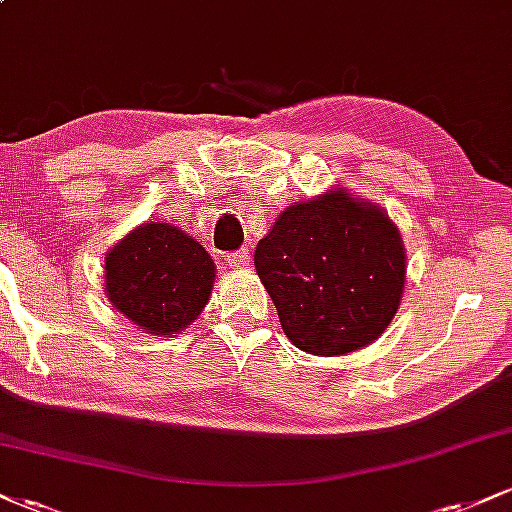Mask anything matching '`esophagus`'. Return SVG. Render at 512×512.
<instances>
[{
    "label": "esophagus",
    "mask_w": 512,
    "mask_h": 512,
    "mask_svg": "<svg viewBox=\"0 0 512 512\" xmlns=\"http://www.w3.org/2000/svg\"><path fill=\"white\" fill-rule=\"evenodd\" d=\"M226 262H228V267H236V269L245 267V264L250 262V250L248 248H240L236 252H228Z\"/></svg>",
    "instance_id": "obj_1"
}]
</instances>
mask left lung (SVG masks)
I'll return each instance as SVG.
<instances>
[{"label": "left lung", "mask_w": 512, "mask_h": 512, "mask_svg": "<svg viewBox=\"0 0 512 512\" xmlns=\"http://www.w3.org/2000/svg\"><path fill=\"white\" fill-rule=\"evenodd\" d=\"M255 267L286 337L308 354L339 356L390 325L407 257L383 209L332 190L286 209L257 243Z\"/></svg>", "instance_id": "1"}]
</instances>
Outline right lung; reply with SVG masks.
<instances>
[{
	"mask_svg": "<svg viewBox=\"0 0 512 512\" xmlns=\"http://www.w3.org/2000/svg\"><path fill=\"white\" fill-rule=\"evenodd\" d=\"M214 262L187 233L144 223L105 257V291L122 315L151 334H178L209 301Z\"/></svg>",
	"mask_w": 512,
	"mask_h": 512,
	"instance_id": "add662e5",
	"label": "right lung"
}]
</instances>
